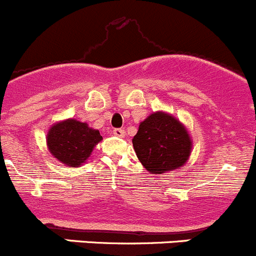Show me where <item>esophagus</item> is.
<instances>
[{
    "mask_svg": "<svg viewBox=\"0 0 256 256\" xmlns=\"http://www.w3.org/2000/svg\"><path fill=\"white\" fill-rule=\"evenodd\" d=\"M113 134H114L116 136H124L126 132H124V129H122V128H114L113 129Z\"/></svg>",
    "mask_w": 256,
    "mask_h": 256,
    "instance_id": "1",
    "label": "esophagus"
}]
</instances>
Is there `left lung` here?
<instances>
[{
    "instance_id": "obj_1",
    "label": "left lung",
    "mask_w": 256,
    "mask_h": 256,
    "mask_svg": "<svg viewBox=\"0 0 256 256\" xmlns=\"http://www.w3.org/2000/svg\"><path fill=\"white\" fill-rule=\"evenodd\" d=\"M133 146L146 170L152 174H163L184 166L190 156L192 142L178 120L156 112L139 124Z\"/></svg>"
}]
</instances>
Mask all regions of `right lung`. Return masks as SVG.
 <instances>
[{
    "instance_id": "right-lung-1",
    "label": "right lung",
    "mask_w": 256,
    "mask_h": 256,
    "mask_svg": "<svg viewBox=\"0 0 256 256\" xmlns=\"http://www.w3.org/2000/svg\"><path fill=\"white\" fill-rule=\"evenodd\" d=\"M100 140V132L76 120L57 123L47 134V146L52 156L70 168L82 166Z\"/></svg>"
}]
</instances>
